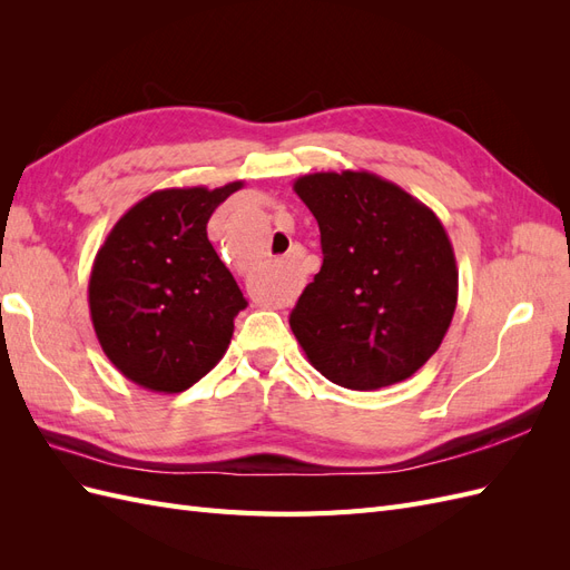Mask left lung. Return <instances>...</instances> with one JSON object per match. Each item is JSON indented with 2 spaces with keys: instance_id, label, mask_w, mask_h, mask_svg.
<instances>
[{
  "instance_id": "left-lung-1",
  "label": "left lung",
  "mask_w": 570,
  "mask_h": 570,
  "mask_svg": "<svg viewBox=\"0 0 570 570\" xmlns=\"http://www.w3.org/2000/svg\"><path fill=\"white\" fill-rule=\"evenodd\" d=\"M295 193L323 249L289 314L306 358L347 390L406 381L438 352L456 308V258L440 218L368 170L308 174Z\"/></svg>"
}]
</instances>
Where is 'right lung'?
<instances>
[{"mask_svg":"<svg viewBox=\"0 0 570 570\" xmlns=\"http://www.w3.org/2000/svg\"><path fill=\"white\" fill-rule=\"evenodd\" d=\"M239 187L243 180L157 189L130 206L99 247L88 285L92 325L135 385L183 392L226 354L247 299L206 223Z\"/></svg>","mask_w":570,"mask_h":570,"instance_id":"obj_1","label":"right lung"}]
</instances>
